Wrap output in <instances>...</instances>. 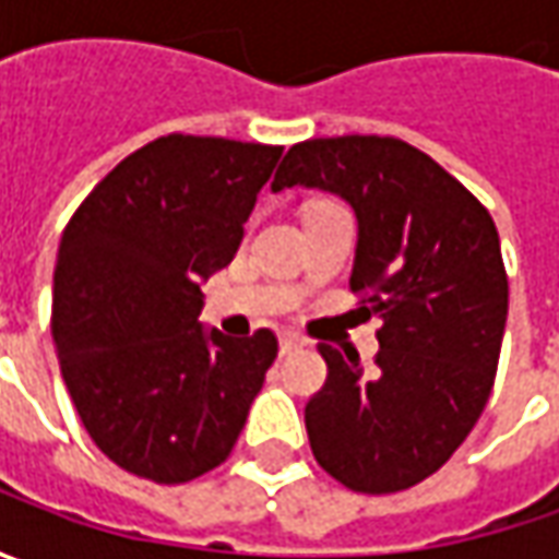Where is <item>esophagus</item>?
Listing matches in <instances>:
<instances>
[{
    "instance_id": "1",
    "label": "esophagus",
    "mask_w": 559,
    "mask_h": 559,
    "mask_svg": "<svg viewBox=\"0 0 559 559\" xmlns=\"http://www.w3.org/2000/svg\"><path fill=\"white\" fill-rule=\"evenodd\" d=\"M301 345H305V342H301V338H298L295 333L280 335V352H283V355H292V352H298Z\"/></svg>"
}]
</instances>
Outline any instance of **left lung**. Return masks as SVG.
Here are the masks:
<instances>
[{
	"instance_id": "left-lung-1",
	"label": "left lung",
	"mask_w": 559,
	"mask_h": 559,
	"mask_svg": "<svg viewBox=\"0 0 559 559\" xmlns=\"http://www.w3.org/2000/svg\"><path fill=\"white\" fill-rule=\"evenodd\" d=\"M292 186L355 207L352 292L382 320L370 373L320 345L330 373L305 407L313 457L352 491H404L448 463L491 395L507 323L498 229L466 186L395 136L298 142L273 192Z\"/></svg>"
}]
</instances>
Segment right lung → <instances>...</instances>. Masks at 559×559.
I'll return each mask as SVG.
<instances>
[{
  "label": "right lung",
  "instance_id": "add662e5",
  "mask_svg": "<svg viewBox=\"0 0 559 559\" xmlns=\"http://www.w3.org/2000/svg\"><path fill=\"white\" fill-rule=\"evenodd\" d=\"M283 145L170 133L127 155L61 233L52 338L98 451L158 485L229 457L276 335L204 330L202 283L226 267Z\"/></svg>",
  "mask_w": 559,
  "mask_h": 559
}]
</instances>
